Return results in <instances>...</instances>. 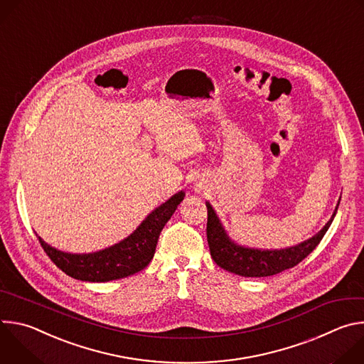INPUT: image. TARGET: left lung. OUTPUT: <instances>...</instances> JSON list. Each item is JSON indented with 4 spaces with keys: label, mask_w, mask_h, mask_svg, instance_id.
Segmentation results:
<instances>
[{
    "label": "left lung",
    "mask_w": 364,
    "mask_h": 364,
    "mask_svg": "<svg viewBox=\"0 0 364 364\" xmlns=\"http://www.w3.org/2000/svg\"><path fill=\"white\" fill-rule=\"evenodd\" d=\"M338 204L340 200L336 205L331 219L313 237L285 249H257L247 247L232 240L212 204L205 201L207 242H209L210 255L220 268L245 278H262L277 275L285 269L298 265L302 259H305L317 247V245L321 242L334 220Z\"/></svg>",
    "instance_id": "8db88e82"
}]
</instances>
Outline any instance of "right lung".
Listing matches in <instances>:
<instances>
[{"mask_svg":"<svg viewBox=\"0 0 364 364\" xmlns=\"http://www.w3.org/2000/svg\"><path fill=\"white\" fill-rule=\"evenodd\" d=\"M186 193L181 190L154 209L124 240L90 253H70L38 242L58 268L66 275L86 282H108L134 275L144 269L155 253L160 233L171 219Z\"/></svg>","mask_w":364,"mask_h":364,"instance_id":"add662e5","label":"right lung"}]
</instances>
